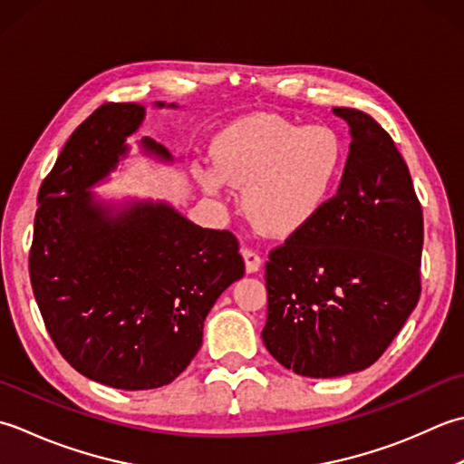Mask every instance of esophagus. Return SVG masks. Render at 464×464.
I'll use <instances>...</instances> for the list:
<instances>
[{
  "mask_svg": "<svg viewBox=\"0 0 464 464\" xmlns=\"http://www.w3.org/2000/svg\"><path fill=\"white\" fill-rule=\"evenodd\" d=\"M242 256H244V264H246V272L254 274V272L260 270L262 258H260V254L256 250H252V248H248V246H244Z\"/></svg>",
  "mask_w": 464,
  "mask_h": 464,
  "instance_id": "esophagus-1",
  "label": "esophagus"
}]
</instances>
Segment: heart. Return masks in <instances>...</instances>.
Segmentation results:
<instances>
[{
    "label": "heart",
    "instance_id": "heart-1",
    "mask_svg": "<svg viewBox=\"0 0 464 464\" xmlns=\"http://www.w3.org/2000/svg\"><path fill=\"white\" fill-rule=\"evenodd\" d=\"M214 164L198 160L192 172L206 192L242 188L252 224L272 236H290L318 218L344 172L346 146L330 126H300L274 113L236 121L212 144Z\"/></svg>",
    "mask_w": 464,
    "mask_h": 464
}]
</instances>
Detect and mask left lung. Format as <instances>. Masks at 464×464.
I'll list each match as a JSON object with an SVG mask.
<instances>
[{
	"instance_id": "1",
	"label": "left lung",
	"mask_w": 464,
	"mask_h": 464,
	"mask_svg": "<svg viewBox=\"0 0 464 464\" xmlns=\"http://www.w3.org/2000/svg\"><path fill=\"white\" fill-rule=\"evenodd\" d=\"M351 128L343 179L316 220L270 252L264 346L310 378L374 364L420 296L422 208L392 138L334 108Z\"/></svg>"
}]
</instances>
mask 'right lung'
Returning a JSON list of instances; mask_svg holds the SVG:
<instances>
[{
    "label": "right lung",
    "mask_w": 464,
    "mask_h": 464,
    "mask_svg": "<svg viewBox=\"0 0 464 464\" xmlns=\"http://www.w3.org/2000/svg\"><path fill=\"white\" fill-rule=\"evenodd\" d=\"M144 116L140 103H106L73 131L40 188L30 252L53 344L75 371L121 391L158 389L186 371L208 312L244 276L232 232L202 228L166 202L90 192L128 156ZM140 146L172 162L154 140Z\"/></svg>",
    "instance_id": "right-lung-1"
}]
</instances>
